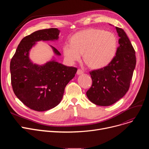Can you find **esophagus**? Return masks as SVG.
Instances as JSON below:
<instances>
[{"label":"esophagus","instance_id":"esophagus-1","mask_svg":"<svg viewBox=\"0 0 149 149\" xmlns=\"http://www.w3.org/2000/svg\"><path fill=\"white\" fill-rule=\"evenodd\" d=\"M83 74V70H81V69H79L77 70V75H81V74Z\"/></svg>","mask_w":149,"mask_h":149}]
</instances>
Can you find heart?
Here are the masks:
<instances>
[{"label":"heart","instance_id":"obj_1","mask_svg":"<svg viewBox=\"0 0 149 149\" xmlns=\"http://www.w3.org/2000/svg\"><path fill=\"white\" fill-rule=\"evenodd\" d=\"M118 49L116 36L102 29L90 28L75 34L70 43L63 47L65 60L73 64L81 59L93 69H100L107 66L115 58Z\"/></svg>","mask_w":149,"mask_h":149}]
</instances>
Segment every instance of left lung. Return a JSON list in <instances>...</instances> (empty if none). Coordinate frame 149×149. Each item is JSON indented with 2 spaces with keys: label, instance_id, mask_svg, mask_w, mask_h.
Listing matches in <instances>:
<instances>
[{
  "label": "left lung",
  "instance_id": "left-lung-1",
  "mask_svg": "<svg viewBox=\"0 0 149 149\" xmlns=\"http://www.w3.org/2000/svg\"><path fill=\"white\" fill-rule=\"evenodd\" d=\"M115 28L120 46L115 58L107 66L90 72L92 84L86 95L98 106H111L125 95L136 66L135 51L126 33L121 28Z\"/></svg>",
  "mask_w": 149,
  "mask_h": 149
}]
</instances>
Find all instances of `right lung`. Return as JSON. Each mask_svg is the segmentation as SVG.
<instances>
[{"label":"right lung","mask_w":149,"mask_h":149,"mask_svg":"<svg viewBox=\"0 0 149 149\" xmlns=\"http://www.w3.org/2000/svg\"><path fill=\"white\" fill-rule=\"evenodd\" d=\"M57 28L41 29L23 38L10 63L11 84L16 97L33 110L43 112L57 106L63 97L65 88L75 77L77 69L63 65L54 57L43 65L31 61L29 52L37 42L56 41ZM55 56L60 52L49 45Z\"/></svg>","instance_id":"obj_1"}]
</instances>
